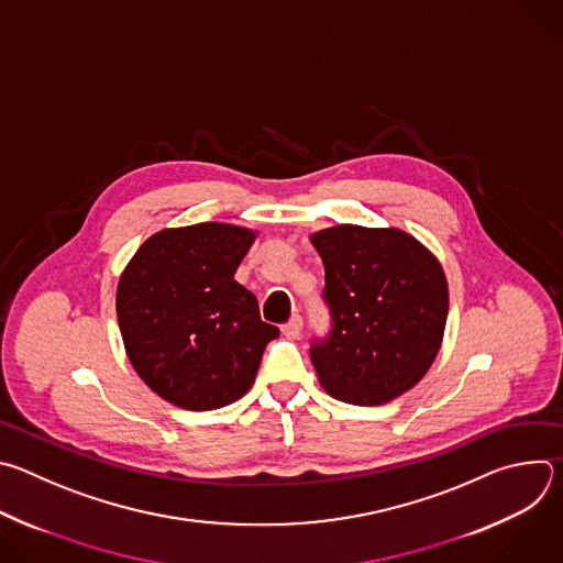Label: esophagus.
<instances>
[{"label": "esophagus", "instance_id": "esophagus-1", "mask_svg": "<svg viewBox=\"0 0 563 563\" xmlns=\"http://www.w3.org/2000/svg\"><path fill=\"white\" fill-rule=\"evenodd\" d=\"M300 332H302V316H300V313H294V316L287 320V323L283 325V334H285L287 339H298Z\"/></svg>", "mask_w": 563, "mask_h": 563}]
</instances>
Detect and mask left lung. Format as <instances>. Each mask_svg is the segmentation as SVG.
<instances>
[{
    "mask_svg": "<svg viewBox=\"0 0 563 563\" xmlns=\"http://www.w3.org/2000/svg\"><path fill=\"white\" fill-rule=\"evenodd\" d=\"M325 265L332 330L309 358L334 398L380 406L415 387L434 363L448 318L439 261L400 229L336 224L311 235Z\"/></svg>",
    "mask_w": 563,
    "mask_h": 563,
    "instance_id": "left-lung-1",
    "label": "left lung"
}]
</instances>
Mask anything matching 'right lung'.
Masks as SVG:
<instances>
[{"label": "right lung", "instance_id": "obj_1", "mask_svg": "<svg viewBox=\"0 0 563 563\" xmlns=\"http://www.w3.org/2000/svg\"><path fill=\"white\" fill-rule=\"evenodd\" d=\"M254 238L224 222L157 231L120 276L115 309L129 361L178 408L207 412L245 396L280 334L233 280Z\"/></svg>", "mask_w": 563, "mask_h": 563}]
</instances>
